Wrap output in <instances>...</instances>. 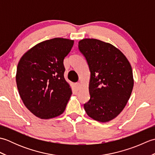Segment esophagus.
<instances>
[{
    "label": "esophagus",
    "instance_id": "obj_1",
    "mask_svg": "<svg viewBox=\"0 0 155 155\" xmlns=\"http://www.w3.org/2000/svg\"><path fill=\"white\" fill-rule=\"evenodd\" d=\"M76 86H77V88H79L81 87V83H79V82H78V83H76Z\"/></svg>",
    "mask_w": 155,
    "mask_h": 155
}]
</instances>
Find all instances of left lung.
Returning <instances> with one entry per match:
<instances>
[{
	"label": "left lung",
	"mask_w": 155,
	"mask_h": 155,
	"mask_svg": "<svg viewBox=\"0 0 155 155\" xmlns=\"http://www.w3.org/2000/svg\"><path fill=\"white\" fill-rule=\"evenodd\" d=\"M91 72L90 100L84 104L88 116L107 123L116 118L126 106L134 86L129 61L119 49L95 38L78 42Z\"/></svg>",
	"instance_id": "obj_1"
}]
</instances>
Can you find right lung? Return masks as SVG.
<instances>
[{
    "instance_id": "obj_1",
    "label": "right lung",
    "mask_w": 155,
    "mask_h": 155,
    "mask_svg": "<svg viewBox=\"0 0 155 155\" xmlns=\"http://www.w3.org/2000/svg\"><path fill=\"white\" fill-rule=\"evenodd\" d=\"M74 41L54 38L29 49L20 59L16 82L20 97L28 109L41 119L64 113L72 94L64 77L63 61Z\"/></svg>"
}]
</instances>
